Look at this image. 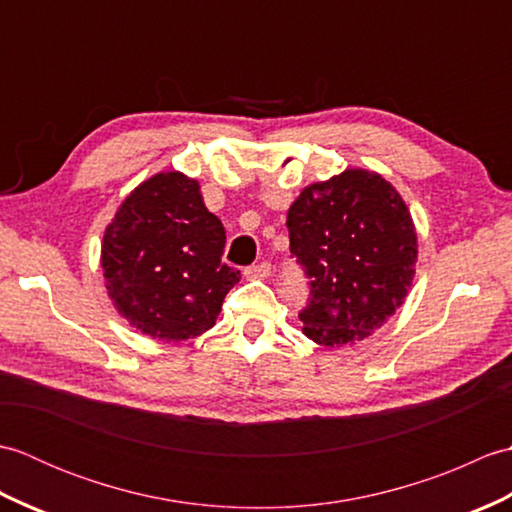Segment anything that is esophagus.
<instances>
[{"label":"esophagus","instance_id":"1","mask_svg":"<svg viewBox=\"0 0 512 512\" xmlns=\"http://www.w3.org/2000/svg\"><path fill=\"white\" fill-rule=\"evenodd\" d=\"M270 264L268 262H259V264H255V266H248L246 270H244V275H246V279H266V277H270Z\"/></svg>","mask_w":512,"mask_h":512}]
</instances>
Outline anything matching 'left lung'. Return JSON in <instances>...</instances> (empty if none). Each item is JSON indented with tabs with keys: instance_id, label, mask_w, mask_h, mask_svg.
Masks as SVG:
<instances>
[{
	"instance_id": "obj_1",
	"label": "left lung",
	"mask_w": 512,
	"mask_h": 512,
	"mask_svg": "<svg viewBox=\"0 0 512 512\" xmlns=\"http://www.w3.org/2000/svg\"><path fill=\"white\" fill-rule=\"evenodd\" d=\"M290 253L310 279L303 334L343 347L383 328L416 275L418 237L405 200L374 171L345 169L288 209Z\"/></svg>"
}]
</instances>
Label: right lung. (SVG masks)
<instances>
[{
    "instance_id": "right-lung-1",
    "label": "right lung",
    "mask_w": 512,
    "mask_h": 512,
    "mask_svg": "<svg viewBox=\"0 0 512 512\" xmlns=\"http://www.w3.org/2000/svg\"><path fill=\"white\" fill-rule=\"evenodd\" d=\"M226 233L198 180L162 171L127 195L105 228L101 268L121 317L158 341L211 330L239 270L222 262Z\"/></svg>"
}]
</instances>
